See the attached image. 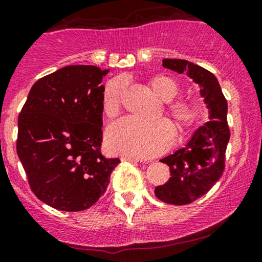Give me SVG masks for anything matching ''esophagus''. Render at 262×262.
<instances>
[{
    "label": "esophagus",
    "instance_id": "obj_1",
    "mask_svg": "<svg viewBox=\"0 0 262 262\" xmlns=\"http://www.w3.org/2000/svg\"><path fill=\"white\" fill-rule=\"evenodd\" d=\"M122 161H130V162H141L142 160L137 159V157H132V156H122L121 157Z\"/></svg>",
    "mask_w": 262,
    "mask_h": 262
}]
</instances>
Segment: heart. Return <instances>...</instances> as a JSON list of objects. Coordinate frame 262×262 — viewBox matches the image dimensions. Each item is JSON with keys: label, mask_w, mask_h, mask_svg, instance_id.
Wrapping results in <instances>:
<instances>
[{"label": "heart", "mask_w": 262, "mask_h": 262, "mask_svg": "<svg viewBox=\"0 0 262 262\" xmlns=\"http://www.w3.org/2000/svg\"><path fill=\"white\" fill-rule=\"evenodd\" d=\"M148 87L161 101H172L180 92L173 78L156 75L148 80ZM125 91V81L111 78L102 94V110L106 116L115 117L120 112L121 98ZM166 114L175 123L180 135L186 134L198 123L200 107L191 100H177L165 107ZM175 139V130L170 121L162 119L145 122L135 119H122L112 123L106 131V146L112 154L134 157H154L165 152Z\"/></svg>", "instance_id": "1"}]
</instances>
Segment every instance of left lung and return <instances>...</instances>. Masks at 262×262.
Segmentation results:
<instances>
[{
    "label": "left lung",
    "mask_w": 262,
    "mask_h": 262,
    "mask_svg": "<svg viewBox=\"0 0 262 262\" xmlns=\"http://www.w3.org/2000/svg\"><path fill=\"white\" fill-rule=\"evenodd\" d=\"M162 66L192 78L210 108V121L195 132L190 142L161 160L170 167L171 177L155 188V195L166 204L187 205L205 195L225 170L230 140L227 101L217 78L204 67L181 58H164Z\"/></svg>",
    "instance_id": "1"
}]
</instances>
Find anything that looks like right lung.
Segmentation results:
<instances>
[{"instance_id":"1","label":"right lung","mask_w":262,"mask_h":262,"mask_svg":"<svg viewBox=\"0 0 262 262\" xmlns=\"http://www.w3.org/2000/svg\"><path fill=\"white\" fill-rule=\"evenodd\" d=\"M102 71L72 64L40 78L18 116L16 148L32 192L61 211H82L105 193L119 159L101 154Z\"/></svg>"}]
</instances>
